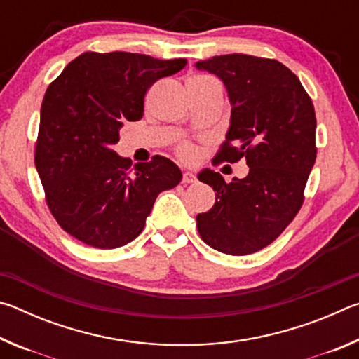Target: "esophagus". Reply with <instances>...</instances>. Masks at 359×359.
Wrapping results in <instances>:
<instances>
[{
	"label": "esophagus",
	"instance_id": "34e87169",
	"mask_svg": "<svg viewBox=\"0 0 359 359\" xmlns=\"http://www.w3.org/2000/svg\"><path fill=\"white\" fill-rule=\"evenodd\" d=\"M182 182H184V184H193V182H196V175L191 171H185L184 175H182Z\"/></svg>",
	"mask_w": 359,
	"mask_h": 359
}]
</instances>
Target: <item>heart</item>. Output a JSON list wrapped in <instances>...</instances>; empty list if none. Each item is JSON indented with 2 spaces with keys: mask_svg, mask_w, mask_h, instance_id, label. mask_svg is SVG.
I'll return each instance as SVG.
<instances>
[{
  "mask_svg": "<svg viewBox=\"0 0 359 359\" xmlns=\"http://www.w3.org/2000/svg\"><path fill=\"white\" fill-rule=\"evenodd\" d=\"M191 79H205L203 76H194ZM175 154H177L179 158L182 160H193L194 155H196V149H194V145L188 141H182L177 145H175Z\"/></svg>",
  "mask_w": 359,
  "mask_h": 359,
  "instance_id": "b5f03b06",
  "label": "heart"
}]
</instances>
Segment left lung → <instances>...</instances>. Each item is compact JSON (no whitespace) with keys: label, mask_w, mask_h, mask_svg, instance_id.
<instances>
[{"label":"left lung","mask_w":359,"mask_h":359,"mask_svg":"<svg viewBox=\"0 0 359 359\" xmlns=\"http://www.w3.org/2000/svg\"><path fill=\"white\" fill-rule=\"evenodd\" d=\"M196 68L220 77L233 104L214 160L244 158L250 168L229 184L209 169L198 175L215 191L214 208L196 217L199 236L222 253L250 255L274 242L304 203L317 158L315 109L297 76L277 60L231 53Z\"/></svg>","instance_id":"8db88e82"}]
</instances>
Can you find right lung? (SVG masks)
<instances>
[{"mask_svg": "<svg viewBox=\"0 0 359 359\" xmlns=\"http://www.w3.org/2000/svg\"><path fill=\"white\" fill-rule=\"evenodd\" d=\"M185 65V58L85 52L48 85L34 165L48 210L72 238L95 248L128 244L158 194L179 185L182 172L169 158L155 155L131 169L112 145L125 120L142 118L151 85Z\"/></svg>", "mask_w": 359, "mask_h": 359, "instance_id": "add662e5", "label": "right lung"}]
</instances>
